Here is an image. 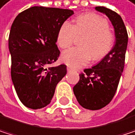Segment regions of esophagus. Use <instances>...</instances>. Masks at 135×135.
Wrapping results in <instances>:
<instances>
[{"mask_svg":"<svg viewBox=\"0 0 135 135\" xmlns=\"http://www.w3.org/2000/svg\"><path fill=\"white\" fill-rule=\"evenodd\" d=\"M67 70H68V71H72V68H71V67H68V68H67Z\"/></svg>","mask_w":135,"mask_h":135,"instance_id":"34e87169","label":"esophagus"}]
</instances>
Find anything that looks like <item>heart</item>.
<instances>
[{"mask_svg": "<svg viewBox=\"0 0 135 135\" xmlns=\"http://www.w3.org/2000/svg\"><path fill=\"white\" fill-rule=\"evenodd\" d=\"M77 36H84L80 42L81 47L70 49L62 54L63 61L72 68L83 67L91 59L101 60L110 52L114 42L107 20L94 13L79 16L74 25L64 23L57 34V44L62 49H68Z\"/></svg>", "mask_w": 135, "mask_h": 135, "instance_id": "heart-1", "label": "heart"}]
</instances>
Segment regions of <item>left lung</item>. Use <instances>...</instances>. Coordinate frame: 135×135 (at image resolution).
<instances>
[{
  "label": "left lung",
  "mask_w": 135,
  "mask_h": 135,
  "mask_svg": "<svg viewBox=\"0 0 135 135\" xmlns=\"http://www.w3.org/2000/svg\"><path fill=\"white\" fill-rule=\"evenodd\" d=\"M95 9L105 14L115 31V42L112 50L100 63L84 70L79 75V81L73 87L79 104L84 108L98 110L112 100L123 71L128 34L119 15L105 7Z\"/></svg>",
  "instance_id": "1"
}]
</instances>
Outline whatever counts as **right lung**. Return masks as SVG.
I'll return each instance as SVG.
<instances>
[{"label": "right lung", "mask_w": 135, "mask_h": 135, "mask_svg": "<svg viewBox=\"0 0 135 135\" xmlns=\"http://www.w3.org/2000/svg\"><path fill=\"white\" fill-rule=\"evenodd\" d=\"M72 10L31 7L15 19L8 37L12 80L20 101L38 109L48 105L57 83L67 74V66H48L57 60L56 44L61 25Z\"/></svg>", "instance_id": "obj_1"}]
</instances>
